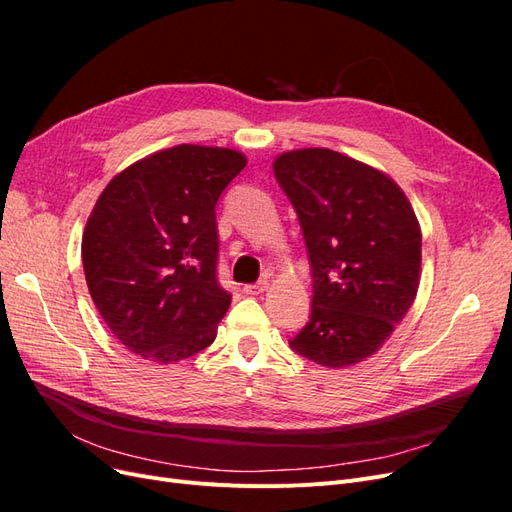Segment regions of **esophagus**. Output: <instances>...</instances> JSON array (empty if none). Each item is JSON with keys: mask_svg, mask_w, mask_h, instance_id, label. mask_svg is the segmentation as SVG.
Returning <instances> with one entry per match:
<instances>
[{"mask_svg": "<svg viewBox=\"0 0 512 512\" xmlns=\"http://www.w3.org/2000/svg\"><path fill=\"white\" fill-rule=\"evenodd\" d=\"M269 288V282L267 280H258L256 284H245L243 286V292L245 294H260V292H265Z\"/></svg>", "mask_w": 512, "mask_h": 512, "instance_id": "esophagus-1", "label": "esophagus"}]
</instances>
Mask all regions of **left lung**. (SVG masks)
Here are the masks:
<instances>
[{
  "mask_svg": "<svg viewBox=\"0 0 512 512\" xmlns=\"http://www.w3.org/2000/svg\"><path fill=\"white\" fill-rule=\"evenodd\" d=\"M299 215L314 277L312 314L290 348L329 369L378 352L421 282V226L382 170L333 149L286 151L273 162Z\"/></svg>",
  "mask_w": 512,
  "mask_h": 512,
  "instance_id": "obj_1",
  "label": "left lung"
}]
</instances>
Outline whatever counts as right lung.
<instances>
[{
  "mask_svg": "<svg viewBox=\"0 0 512 512\" xmlns=\"http://www.w3.org/2000/svg\"><path fill=\"white\" fill-rule=\"evenodd\" d=\"M226 147L177 145L115 175L83 232V269L106 327L145 361L213 344L230 294L218 284L215 205L245 168Z\"/></svg>",
  "mask_w": 512,
  "mask_h": 512,
  "instance_id": "obj_1",
  "label": "right lung"
}]
</instances>
